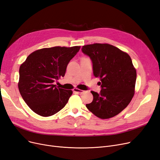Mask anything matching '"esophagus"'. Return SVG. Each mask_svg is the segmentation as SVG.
Here are the masks:
<instances>
[{
    "instance_id": "obj_1",
    "label": "esophagus",
    "mask_w": 160,
    "mask_h": 160,
    "mask_svg": "<svg viewBox=\"0 0 160 160\" xmlns=\"http://www.w3.org/2000/svg\"><path fill=\"white\" fill-rule=\"evenodd\" d=\"M73 91H74V93H78V94H82V93L84 92V91H83V90H81V89H77V88H74Z\"/></svg>"
}]
</instances>
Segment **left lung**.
Wrapping results in <instances>:
<instances>
[{"instance_id": "obj_1", "label": "left lung", "mask_w": 160, "mask_h": 160, "mask_svg": "<svg viewBox=\"0 0 160 160\" xmlns=\"http://www.w3.org/2000/svg\"><path fill=\"white\" fill-rule=\"evenodd\" d=\"M82 51L93 63V75L101 80L99 93L92 91L93 101L88 109L101 119L118 114L129 105L135 93L136 69L129 55L112 45L83 46Z\"/></svg>"}]
</instances>
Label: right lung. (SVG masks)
<instances>
[{"instance_id": "1", "label": "right lung", "mask_w": 160, "mask_h": 160, "mask_svg": "<svg viewBox=\"0 0 160 160\" xmlns=\"http://www.w3.org/2000/svg\"><path fill=\"white\" fill-rule=\"evenodd\" d=\"M80 46H55L31 53L19 67L18 88L22 98L36 114L50 116L67 103L72 90L53 84L65 76L67 65Z\"/></svg>"}]
</instances>
